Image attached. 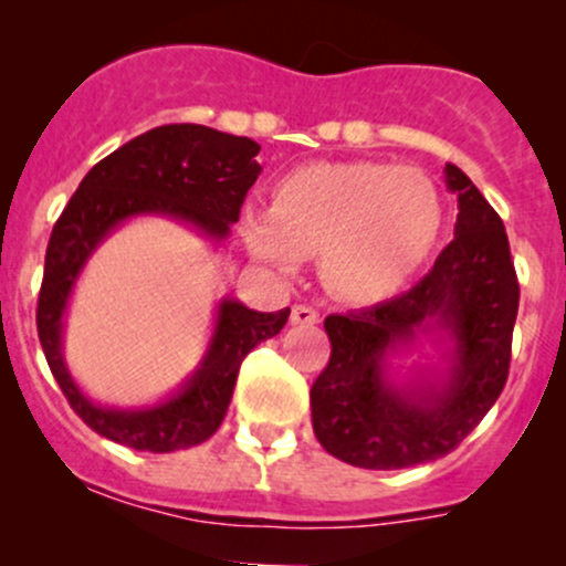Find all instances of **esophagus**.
<instances>
[{
    "label": "esophagus",
    "mask_w": 566,
    "mask_h": 566,
    "mask_svg": "<svg viewBox=\"0 0 566 566\" xmlns=\"http://www.w3.org/2000/svg\"><path fill=\"white\" fill-rule=\"evenodd\" d=\"M290 319H292V324H316V322H319V314H316L311 305L297 303V305H292Z\"/></svg>",
    "instance_id": "34e87169"
}]
</instances>
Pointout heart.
I'll use <instances>...</instances> for the list:
<instances>
[{
    "label": "heart",
    "mask_w": 566,
    "mask_h": 566,
    "mask_svg": "<svg viewBox=\"0 0 566 566\" xmlns=\"http://www.w3.org/2000/svg\"><path fill=\"white\" fill-rule=\"evenodd\" d=\"M444 199L426 172L386 161H314L292 170L274 207L239 218L258 261L292 274L322 252V276L348 301H380L420 271L439 242Z\"/></svg>",
    "instance_id": "b5f03b06"
}]
</instances>
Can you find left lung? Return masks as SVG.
Returning a JSON list of instances; mask_svg holds the SVG:
<instances>
[{"mask_svg": "<svg viewBox=\"0 0 566 566\" xmlns=\"http://www.w3.org/2000/svg\"><path fill=\"white\" fill-rule=\"evenodd\" d=\"M454 239L433 269L391 301L324 319L333 354L311 386L319 444L356 469L394 471L452 452L509 378L518 282L503 220L460 167ZM420 336L442 346L441 370L392 380L387 359Z\"/></svg>", "mask_w": 566, "mask_h": 566, "instance_id": "8db88e82", "label": "left lung"}]
</instances>
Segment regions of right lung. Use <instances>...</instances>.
Returning <instances> with one entry per match:
<instances>
[{
  "label": "right lung",
  "instance_id": "1",
  "mask_svg": "<svg viewBox=\"0 0 566 566\" xmlns=\"http://www.w3.org/2000/svg\"><path fill=\"white\" fill-rule=\"evenodd\" d=\"M258 151L255 140L205 125L154 127L97 161L53 226L36 305L39 343L69 405L101 437L146 452L201 444L223 423L244 356L287 324L290 308L261 314L223 297L199 367L178 391L146 407L95 405L63 359L71 292L97 247L140 216L172 218L220 244L263 170Z\"/></svg>",
  "mask_w": 566,
  "mask_h": 566
}]
</instances>
